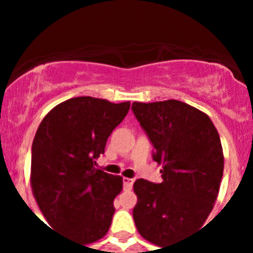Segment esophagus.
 <instances>
[{
  "instance_id": "esophagus-1",
  "label": "esophagus",
  "mask_w": 253,
  "mask_h": 253,
  "mask_svg": "<svg viewBox=\"0 0 253 253\" xmlns=\"http://www.w3.org/2000/svg\"><path fill=\"white\" fill-rule=\"evenodd\" d=\"M133 182H134L133 178H129V177L123 178V184H124L125 190H130L131 187H133Z\"/></svg>"
}]
</instances>
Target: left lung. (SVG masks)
<instances>
[{"mask_svg": "<svg viewBox=\"0 0 253 253\" xmlns=\"http://www.w3.org/2000/svg\"><path fill=\"white\" fill-rule=\"evenodd\" d=\"M162 165V182H134L133 218L144 240L160 247L203 227L218 198L224 169L222 143L209 116L177 100L133 102Z\"/></svg>", "mask_w": 253, "mask_h": 253, "instance_id": "obj_1", "label": "left lung"}]
</instances>
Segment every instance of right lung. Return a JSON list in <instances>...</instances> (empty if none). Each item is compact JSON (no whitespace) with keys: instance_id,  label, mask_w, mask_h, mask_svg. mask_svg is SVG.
I'll return each instance as SVG.
<instances>
[{"instance_id":"right-lung-1","label":"right lung","mask_w":253,"mask_h":253,"mask_svg":"<svg viewBox=\"0 0 253 253\" xmlns=\"http://www.w3.org/2000/svg\"><path fill=\"white\" fill-rule=\"evenodd\" d=\"M129 107V101L73 97L53 107L35 134L33 195L49 225L82 245L99 241L110 228L123 177L96 169L95 160Z\"/></svg>"}]
</instances>
